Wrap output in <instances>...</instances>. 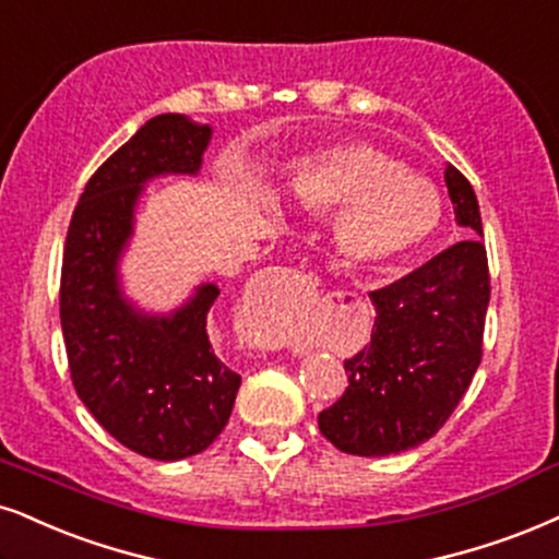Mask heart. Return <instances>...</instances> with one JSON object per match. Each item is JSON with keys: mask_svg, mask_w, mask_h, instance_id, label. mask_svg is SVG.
Listing matches in <instances>:
<instances>
[{"mask_svg": "<svg viewBox=\"0 0 559 559\" xmlns=\"http://www.w3.org/2000/svg\"><path fill=\"white\" fill-rule=\"evenodd\" d=\"M285 199L316 217L340 211L334 240L344 257L360 264L402 259L423 248L443 223L436 186L362 142L300 157L287 174Z\"/></svg>", "mask_w": 559, "mask_h": 559, "instance_id": "heart-1", "label": "heart"}]
</instances>
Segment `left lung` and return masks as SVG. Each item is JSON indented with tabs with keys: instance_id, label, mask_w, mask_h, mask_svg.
<instances>
[{
	"instance_id": "1",
	"label": "left lung",
	"mask_w": 559,
	"mask_h": 559,
	"mask_svg": "<svg viewBox=\"0 0 559 559\" xmlns=\"http://www.w3.org/2000/svg\"><path fill=\"white\" fill-rule=\"evenodd\" d=\"M459 240L406 277L370 293V344L344 360L347 391L319 415L323 438L353 456H391L432 438L481 360L490 272L472 183L445 165Z\"/></svg>"
}]
</instances>
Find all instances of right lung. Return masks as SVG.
<instances>
[{
	"label": "right lung",
	"instance_id": "1",
	"mask_svg": "<svg viewBox=\"0 0 559 559\" xmlns=\"http://www.w3.org/2000/svg\"><path fill=\"white\" fill-rule=\"evenodd\" d=\"M210 140V123L183 114L144 123L87 181L61 261L59 313L74 391L121 445L157 461L202 453L240 389L206 332L217 285H199L176 311L147 313L123 295L119 274L144 183L197 176Z\"/></svg>",
	"mask_w": 559,
	"mask_h": 559
}]
</instances>
